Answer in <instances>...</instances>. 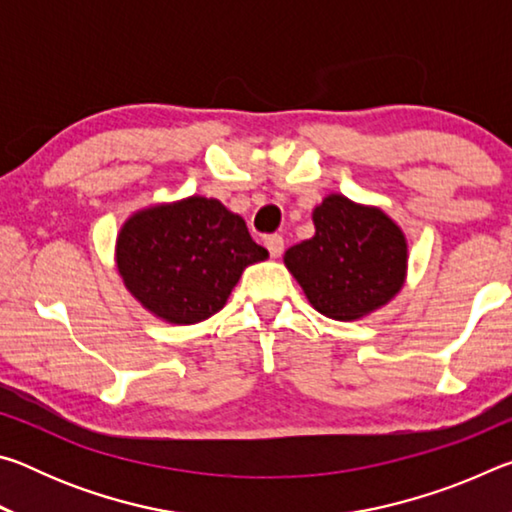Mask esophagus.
<instances>
[{"instance_id": "obj_1", "label": "esophagus", "mask_w": 512, "mask_h": 512, "mask_svg": "<svg viewBox=\"0 0 512 512\" xmlns=\"http://www.w3.org/2000/svg\"><path fill=\"white\" fill-rule=\"evenodd\" d=\"M264 246L268 248V253H271V257H280L282 250H284V239L280 235H268L264 239Z\"/></svg>"}]
</instances>
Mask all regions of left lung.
<instances>
[{"mask_svg": "<svg viewBox=\"0 0 512 512\" xmlns=\"http://www.w3.org/2000/svg\"><path fill=\"white\" fill-rule=\"evenodd\" d=\"M316 235L291 246L284 266L309 305L334 320H359L388 305L406 280L409 244L381 207L329 194L311 212Z\"/></svg>", "mask_w": 512, "mask_h": 512, "instance_id": "obj_1", "label": "left lung"}]
</instances>
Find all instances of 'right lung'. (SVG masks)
Listing matches in <instances>:
<instances>
[{
  "label": "right lung",
  "instance_id": "obj_1",
  "mask_svg": "<svg viewBox=\"0 0 512 512\" xmlns=\"http://www.w3.org/2000/svg\"><path fill=\"white\" fill-rule=\"evenodd\" d=\"M266 257L246 221L205 196L133 212L115 246L124 287L171 325H194L221 311L241 273Z\"/></svg>",
  "mask_w": 512,
  "mask_h": 512
}]
</instances>
